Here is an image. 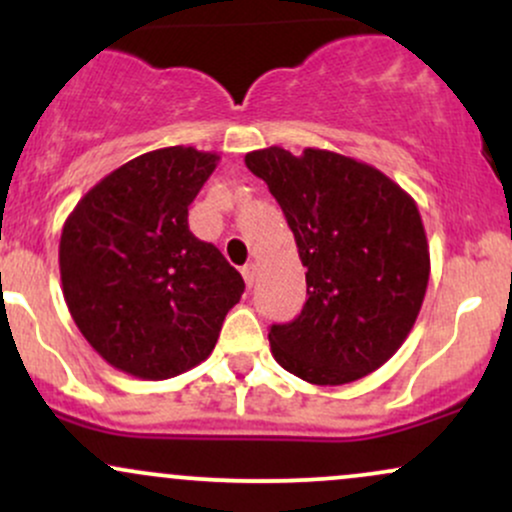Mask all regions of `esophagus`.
Masks as SVG:
<instances>
[{"instance_id":"1","label":"esophagus","mask_w":512,"mask_h":512,"mask_svg":"<svg viewBox=\"0 0 512 512\" xmlns=\"http://www.w3.org/2000/svg\"><path fill=\"white\" fill-rule=\"evenodd\" d=\"M243 279H245V284H248V286L255 284V281H257V264H245Z\"/></svg>"}]
</instances>
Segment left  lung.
<instances>
[{"mask_svg": "<svg viewBox=\"0 0 512 512\" xmlns=\"http://www.w3.org/2000/svg\"><path fill=\"white\" fill-rule=\"evenodd\" d=\"M296 238L308 301L269 332L281 368L310 385L366 378L409 337L431 255L419 207L383 170L327 149L245 154Z\"/></svg>", "mask_w": 512, "mask_h": 512, "instance_id": "obj_1", "label": "left lung"}]
</instances>
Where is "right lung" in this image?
I'll return each mask as SVG.
<instances>
[{
    "mask_svg": "<svg viewBox=\"0 0 512 512\" xmlns=\"http://www.w3.org/2000/svg\"><path fill=\"white\" fill-rule=\"evenodd\" d=\"M216 151L166 146L98 180L62 226V293L105 363L168 380L214 351L243 276L187 226Z\"/></svg>",
    "mask_w": 512,
    "mask_h": 512,
    "instance_id": "add662e5",
    "label": "right lung"
}]
</instances>
